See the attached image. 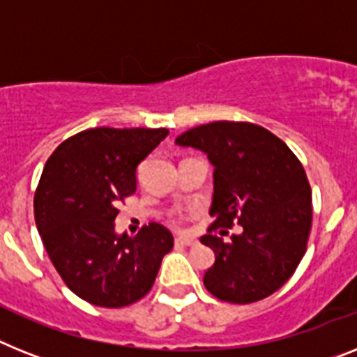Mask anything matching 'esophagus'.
Segmentation results:
<instances>
[{
	"label": "esophagus",
	"mask_w": 357,
	"mask_h": 357,
	"mask_svg": "<svg viewBox=\"0 0 357 357\" xmlns=\"http://www.w3.org/2000/svg\"><path fill=\"white\" fill-rule=\"evenodd\" d=\"M197 241L191 237H176L175 238V246H195Z\"/></svg>",
	"instance_id": "1"
}]
</instances>
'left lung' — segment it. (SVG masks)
<instances>
[{"label":"left lung","instance_id":"left-lung-1","mask_svg":"<svg viewBox=\"0 0 357 357\" xmlns=\"http://www.w3.org/2000/svg\"><path fill=\"white\" fill-rule=\"evenodd\" d=\"M175 144L199 149L213 166L215 220L200 237L215 253L206 290L237 305L272 296L296 272L310 235L312 190L301 162L281 138L248 122L206 123ZM234 224L243 234L226 243L225 228Z\"/></svg>","mask_w":357,"mask_h":357}]
</instances>
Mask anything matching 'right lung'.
<instances>
[{"label":"right lung","mask_w":357,"mask_h":357,"mask_svg":"<svg viewBox=\"0 0 357 357\" xmlns=\"http://www.w3.org/2000/svg\"><path fill=\"white\" fill-rule=\"evenodd\" d=\"M167 129L94 128L67 138L47 160L34 217L56 272L91 305L120 308L151 290L173 248L166 226L149 222L135 237L116 234L119 200L137 190L138 164Z\"/></svg>","instance_id":"1"}]
</instances>
